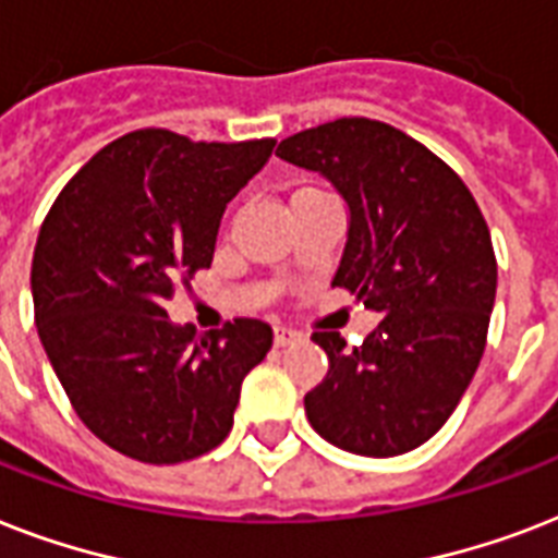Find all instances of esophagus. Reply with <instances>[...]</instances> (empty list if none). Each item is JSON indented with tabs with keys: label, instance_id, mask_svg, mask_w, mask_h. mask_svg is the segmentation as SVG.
<instances>
[{
	"label": "esophagus",
	"instance_id": "esophagus-1",
	"mask_svg": "<svg viewBox=\"0 0 558 558\" xmlns=\"http://www.w3.org/2000/svg\"><path fill=\"white\" fill-rule=\"evenodd\" d=\"M304 339L298 330H289V327H275V348H289V344H298Z\"/></svg>",
	"mask_w": 558,
	"mask_h": 558
}]
</instances>
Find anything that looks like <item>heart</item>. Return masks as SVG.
Wrapping results in <instances>:
<instances>
[{"label": "heart", "instance_id": "heart-1", "mask_svg": "<svg viewBox=\"0 0 558 558\" xmlns=\"http://www.w3.org/2000/svg\"><path fill=\"white\" fill-rule=\"evenodd\" d=\"M322 191H315V187H301V191H295V196H292V202L295 199H306V196H318Z\"/></svg>", "mask_w": 558, "mask_h": 558}]
</instances>
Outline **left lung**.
Segmentation results:
<instances>
[{
	"label": "left lung",
	"mask_w": 558,
	"mask_h": 558,
	"mask_svg": "<svg viewBox=\"0 0 558 558\" xmlns=\"http://www.w3.org/2000/svg\"><path fill=\"white\" fill-rule=\"evenodd\" d=\"M278 156L344 196L348 245L332 287L381 315L359 348L313 332L330 371L304 397L310 425L353 454H405L440 432L484 356L498 283L484 214L446 161L371 118L289 135Z\"/></svg>",
	"instance_id": "8db88e82"
}]
</instances>
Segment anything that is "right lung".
Here are the masks:
<instances>
[{"label": "right lung", "instance_id": "obj_1", "mask_svg": "<svg viewBox=\"0 0 558 558\" xmlns=\"http://www.w3.org/2000/svg\"><path fill=\"white\" fill-rule=\"evenodd\" d=\"M271 147L135 130L95 153L48 210L31 263L34 322L65 397L109 449L161 466L231 432L271 327L234 318L202 336L170 322L165 301L208 269L222 210Z\"/></svg>", "mask_w": 558, "mask_h": 558}]
</instances>
